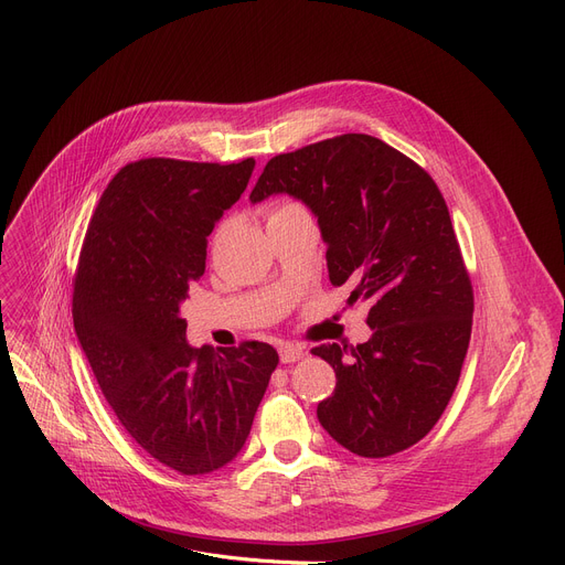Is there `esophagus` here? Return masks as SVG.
I'll list each match as a JSON object with an SVG mask.
<instances>
[{"label": "esophagus", "mask_w": 565, "mask_h": 565, "mask_svg": "<svg viewBox=\"0 0 565 565\" xmlns=\"http://www.w3.org/2000/svg\"><path fill=\"white\" fill-rule=\"evenodd\" d=\"M302 358H305V348L298 345V343H284V345L279 348V360H281L284 364H292V362H298V360H302Z\"/></svg>", "instance_id": "34e87169"}]
</instances>
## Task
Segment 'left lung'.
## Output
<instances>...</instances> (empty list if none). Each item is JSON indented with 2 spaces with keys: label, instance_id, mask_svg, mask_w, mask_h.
I'll list each match as a JSON object with an SVG mask.
<instances>
[{
  "label": "left lung",
  "instance_id": "8db88e82",
  "mask_svg": "<svg viewBox=\"0 0 565 565\" xmlns=\"http://www.w3.org/2000/svg\"><path fill=\"white\" fill-rule=\"evenodd\" d=\"M279 192L318 217L330 281L371 305L366 343L311 350L337 373L318 422L362 458L405 451L447 409L471 337L473 290L447 201L426 169L358 132L275 156L249 199Z\"/></svg>",
  "mask_w": 565,
  "mask_h": 565
}]
</instances>
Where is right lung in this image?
Listing matches in <instances>:
<instances>
[{"label": "right lung", "mask_w": 565, "mask_h": 565, "mask_svg": "<svg viewBox=\"0 0 565 565\" xmlns=\"http://www.w3.org/2000/svg\"><path fill=\"white\" fill-rule=\"evenodd\" d=\"M254 158L126 164L88 222L73 322L116 419L158 462L207 473L245 447L279 354L270 343L192 348L181 305L207 235L245 192Z\"/></svg>", "instance_id": "1"}]
</instances>
